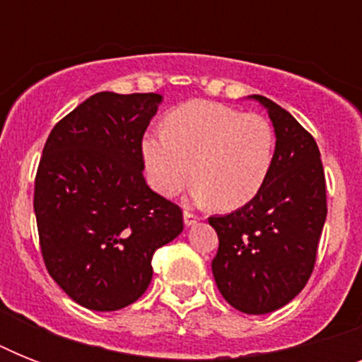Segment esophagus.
<instances>
[{
  "mask_svg": "<svg viewBox=\"0 0 362 362\" xmlns=\"http://www.w3.org/2000/svg\"><path fill=\"white\" fill-rule=\"evenodd\" d=\"M197 221H199V216H195L193 212H189V210H186V212H184V223H186V227L195 226Z\"/></svg>",
  "mask_w": 362,
  "mask_h": 362,
  "instance_id": "34e87169",
  "label": "esophagus"
}]
</instances>
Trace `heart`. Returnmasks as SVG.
<instances>
[{
  "mask_svg": "<svg viewBox=\"0 0 362 362\" xmlns=\"http://www.w3.org/2000/svg\"><path fill=\"white\" fill-rule=\"evenodd\" d=\"M276 136L264 116L214 101H189L173 110L165 131H150L141 144L150 186L173 197L197 180L193 197L218 209L247 204L269 178Z\"/></svg>",
  "mask_w": 362,
  "mask_h": 362,
  "instance_id": "heart-1",
  "label": "heart"
}]
</instances>
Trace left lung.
Here are the masks:
<instances>
[{"mask_svg": "<svg viewBox=\"0 0 362 362\" xmlns=\"http://www.w3.org/2000/svg\"><path fill=\"white\" fill-rule=\"evenodd\" d=\"M276 135L274 161L263 189L242 209L212 216L220 247L212 261L216 286L233 308L269 314L306 286L327 218L320 148L286 109L263 95Z\"/></svg>", "mask_w": 362, "mask_h": 362, "instance_id": "obj_1", "label": "left lung"}]
</instances>
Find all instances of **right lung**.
<instances>
[{
  "label": "right lung",
  "mask_w": 362,
  "mask_h": 362,
  "mask_svg": "<svg viewBox=\"0 0 362 362\" xmlns=\"http://www.w3.org/2000/svg\"><path fill=\"white\" fill-rule=\"evenodd\" d=\"M159 93L99 92L50 131L35 176L48 274L95 312L125 308L152 281V255L184 229L182 210L148 187L142 136Z\"/></svg>",
  "instance_id": "right-lung-1"
}]
</instances>
